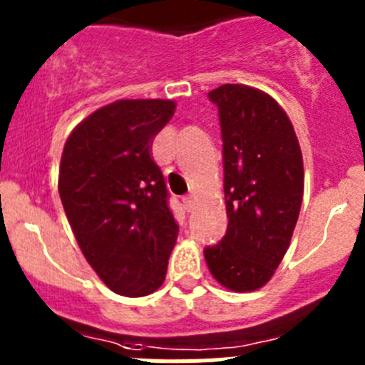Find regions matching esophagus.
I'll list each match as a JSON object with an SVG mask.
<instances>
[{
  "label": "esophagus",
  "instance_id": "esophagus-1",
  "mask_svg": "<svg viewBox=\"0 0 365 365\" xmlns=\"http://www.w3.org/2000/svg\"><path fill=\"white\" fill-rule=\"evenodd\" d=\"M182 202H185L186 212H193V210H195V197H193V195H186V197L182 199Z\"/></svg>",
  "mask_w": 365,
  "mask_h": 365
}]
</instances>
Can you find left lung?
<instances>
[{
	"label": "left lung",
	"instance_id": "8db88e82",
	"mask_svg": "<svg viewBox=\"0 0 365 365\" xmlns=\"http://www.w3.org/2000/svg\"><path fill=\"white\" fill-rule=\"evenodd\" d=\"M217 108L228 227L205 248L212 276L230 291H256L285 256L303 197L294 128L278 102L240 83L208 93Z\"/></svg>",
	"mask_w": 365,
	"mask_h": 365
}]
</instances>
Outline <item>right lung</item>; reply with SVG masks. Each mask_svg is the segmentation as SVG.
I'll list each match as a JSON object with an SVG mask.
<instances>
[{"label": "right lung", "mask_w": 365, "mask_h": 365, "mask_svg": "<svg viewBox=\"0 0 365 365\" xmlns=\"http://www.w3.org/2000/svg\"><path fill=\"white\" fill-rule=\"evenodd\" d=\"M172 100H118L80 122L60 163V199L89 265L113 292L146 296L163 285L179 225L151 138Z\"/></svg>", "instance_id": "add662e5"}]
</instances>
